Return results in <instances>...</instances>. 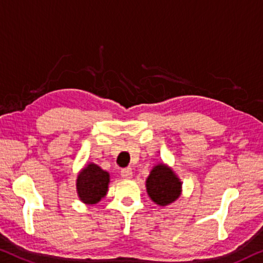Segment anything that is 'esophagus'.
<instances>
[{"instance_id": "esophagus-1", "label": "esophagus", "mask_w": 263, "mask_h": 263, "mask_svg": "<svg viewBox=\"0 0 263 263\" xmlns=\"http://www.w3.org/2000/svg\"><path fill=\"white\" fill-rule=\"evenodd\" d=\"M120 176L124 179H130L132 177V168L131 167H125L120 171Z\"/></svg>"}]
</instances>
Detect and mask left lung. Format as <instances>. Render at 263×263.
<instances>
[{
    "mask_svg": "<svg viewBox=\"0 0 263 263\" xmlns=\"http://www.w3.org/2000/svg\"><path fill=\"white\" fill-rule=\"evenodd\" d=\"M181 181L173 170L165 164H158L146 179V191L152 201L166 206L180 197Z\"/></svg>",
    "mask_w": 263,
    "mask_h": 263,
    "instance_id": "left-lung-1",
    "label": "left lung"
}]
</instances>
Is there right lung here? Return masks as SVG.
Segmentation results:
<instances>
[{
  "instance_id": "1",
  "label": "right lung",
  "mask_w": 263,
  "mask_h": 263,
  "mask_svg": "<svg viewBox=\"0 0 263 263\" xmlns=\"http://www.w3.org/2000/svg\"><path fill=\"white\" fill-rule=\"evenodd\" d=\"M110 174L98 165L89 164L79 172L76 189L78 197L86 205H93L101 201L107 193Z\"/></svg>"
}]
</instances>
